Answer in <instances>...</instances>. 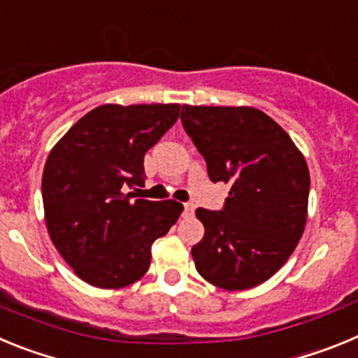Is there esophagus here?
Instances as JSON below:
<instances>
[{
	"label": "esophagus",
	"mask_w": 358,
	"mask_h": 358,
	"mask_svg": "<svg viewBox=\"0 0 358 358\" xmlns=\"http://www.w3.org/2000/svg\"><path fill=\"white\" fill-rule=\"evenodd\" d=\"M194 211H195L194 204H192V202H186L185 210H182V215H185V217H194Z\"/></svg>",
	"instance_id": "obj_1"
}]
</instances>
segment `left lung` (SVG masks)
<instances>
[{"label":"left lung","mask_w":358,"mask_h":358,"mask_svg":"<svg viewBox=\"0 0 358 358\" xmlns=\"http://www.w3.org/2000/svg\"><path fill=\"white\" fill-rule=\"evenodd\" d=\"M181 122L213 182H229L220 211L197 208L204 236L197 273L224 290H248L276 274L301 238L308 164L290 136L255 107L182 106Z\"/></svg>","instance_id":"1"}]
</instances>
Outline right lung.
Returning <instances> with one entry per match:
<instances>
[{"label":"right lung","mask_w":358,"mask_h":358,"mask_svg":"<svg viewBox=\"0 0 358 358\" xmlns=\"http://www.w3.org/2000/svg\"><path fill=\"white\" fill-rule=\"evenodd\" d=\"M179 103H106L82 116L50 152L43 172L50 238L78 278L122 289L145 276L152 243L182 211L172 201L132 199L143 157L179 118Z\"/></svg>","instance_id":"right-lung-1"}]
</instances>
